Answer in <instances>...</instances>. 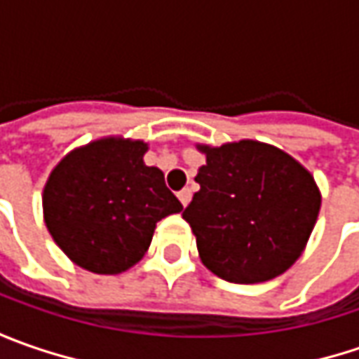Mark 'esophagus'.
Wrapping results in <instances>:
<instances>
[{
	"instance_id": "34e87169",
	"label": "esophagus",
	"mask_w": 359,
	"mask_h": 359,
	"mask_svg": "<svg viewBox=\"0 0 359 359\" xmlns=\"http://www.w3.org/2000/svg\"><path fill=\"white\" fill-rule=\"evenodd\" d=\"M177 198L182 201V205L186 208L187 203H189V200H191V189H189V187H184L182 191H177Z\"/></svg>"
}]
</instances>
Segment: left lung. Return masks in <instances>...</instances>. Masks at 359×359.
Wrapping results in <instances>:
<instances>
[{
    "mask_svg": "<svg viewBox=\"0 0 359 359\" xmlns=\"http://www.w3.org/2000/svg\"><path fill=\"white\" fill-rule=\"evenodd\" d=\"M198 149L205 165L184 219L203 266L233 283L268 282L292 268L320 214L313 175L285 151L254 140Z\"/></svg>",
    "mask_w": 359,
    "mask_h": 359,
    "instance_id": "1",
    "label": "left lung"
}]
</instances>
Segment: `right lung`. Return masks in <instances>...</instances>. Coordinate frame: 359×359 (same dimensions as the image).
Masks as SVG:
<instances>
[{
  "mask_svg": "<svg viewBox=\"0 0 359 359\" xmlns=\"http://www.w3.org/2000/svg\"><path fill=\"white\" fill-rule=\"evenodd\" d=\"M145 151L140 140L104 137L69 151L49 173L43 219L79 268L126 271L144 257L159 219L184 210L163 172L144 163Z\"/></svg>",
  "mask_w": 359,
  "mask_h": 359,
  "instance_id": "obj_1",
  "label": "right lung"
}]
</instances>
